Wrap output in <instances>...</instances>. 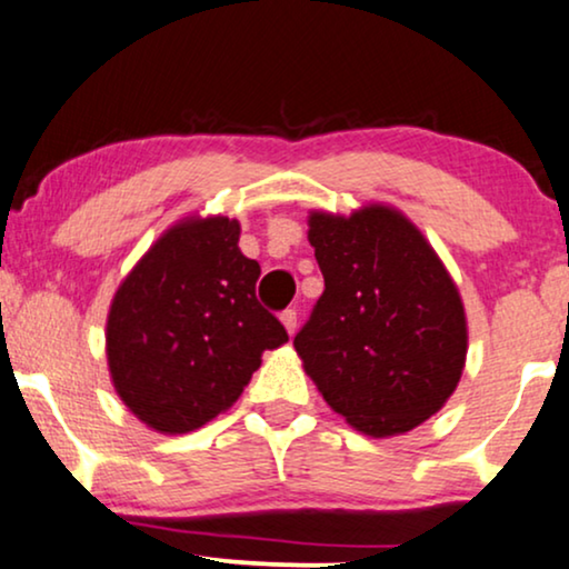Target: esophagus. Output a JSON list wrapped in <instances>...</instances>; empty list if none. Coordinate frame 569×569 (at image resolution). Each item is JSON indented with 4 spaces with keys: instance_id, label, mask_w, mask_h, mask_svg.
<instances>
[{
    "instance_id": "obj_1",
    "label": "esophagus",
    "mask_w": 569,
    "mask_h": 569,
    "mask_svg": "<svg viewBox=\"0 0 569 569\" xmlns=\"http://www.w3.org/2000/svg\"><path fill=\"white\" fill-rule=\"evenodd\" d=\"M297 309H283V312H280V322L286 325V330H289V336H293V332H297Z\"/></svg>"
}]
</instances>
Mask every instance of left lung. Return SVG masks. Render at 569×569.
Instances as JSON below:
<instances>
[{"mask_svg":"<svg viewBox=\"0 0 569 569\" xmlns=\"http://www.w3.org/2000/svg\"><path fill=\"white\" fill-rule=\"evenodd\" d=\"M325 291L293 346L332 411L369 437L403 435L445 406L468 332L456 283L416 226L385 206L312 213Z\"/></svg>","mask_w":569,"mask_h":569,"instance_id":"obj_1","label":"left lung"}]
</instances>
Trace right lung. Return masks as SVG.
Here are the masks:
<instances>
[{
    "label": "right lung",
    "instance_id": "add662e5",
    "mask_svg": "<svg viewBox=\"0 0 569 569\" xmlns=\"http://www.w3.org/2000/svg\"><path fill=\"white\" fill-rule=\"evenodd\" d=\"M257 278L229 218H189L150 247L106 325L113 388L138 419L166 435L200 429L233 406L262 351L289 340Z\"/></svg>",
    "mask_w": 569,
    "mask_h": 569
}]
</instances>
